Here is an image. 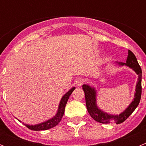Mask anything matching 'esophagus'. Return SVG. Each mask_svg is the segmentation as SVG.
<instances>
[{"label": "esophagus", "mask_w": 146, "mask_h": 146, "mask_svg": "<svg viewBox=\"0 0 146 146\" xmlns=\"http://www.w3.org/2000/svg\"><path fill=\"white\" fill-rule=\"evenodd\" d=\"M85 82H86V80H85L83 78H78V79L76 80L75 84L76 86H78V87H80L81 86H82V85L84 84Z\"/></svg>", "instance_id": "esophagus-1"}]
</instances>
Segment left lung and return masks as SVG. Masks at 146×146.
Segmentation results:
<instances>
[{
	"instance_id": "obj_1",
	"label": "left lung",
	"mask_w": 146,
	"mask_h": 146,
	"mask_svg": "<svg viewBox=\"0 0 146 146\" xmlns=\"http://www.w3.org/2000/svg\"><path fill=\"white\" fill-rule=\"evenodd\" d=\"M120 65H126L133 69L137 74H138V82L136 86V92L135 94V99L134 101L129 104V106L120 115H109L108 113L102 112L96 106V91L94 88L87 85H83L82 89L85 93V97H86V104L88 112L90 115L97 122L102 123H110L115 122L117 124L123 123L129 118L130 115L133 113L134 110L138 106L140 101L142 94V70L139 65L135 55L131 51L129 50V55L126 60V63H119Z\"/></svg>"
}]
</instances>
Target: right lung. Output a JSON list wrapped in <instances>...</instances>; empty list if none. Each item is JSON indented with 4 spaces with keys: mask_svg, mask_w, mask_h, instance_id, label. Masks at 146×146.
<instances>
[{
    "mask_svg": "<svg viewBox=\"0 0 146 146\" xmlns=\"http://www.w3.org/2000/svg\"><path fill=\"white\" fill-rule=\"evenodd\" d=\"M74 89H75V88L73 87L62 97L60 104H59L58 110L57 114L55 115L53 118L48 120V121H45L44 123H39V124L34 125V126H33V125L31 126V125L25 124V126H26L28 129L33 130V131H41V130L49 129L52 128V127H54V126L58 124V123L60 121L62 117H63V115L64 114V110H65V107L67 103V101H68L69 96H70V95L72 94V93L73 92Z\"/></svg>",
    "mask_w": 146,
    "mask_h": 146,
    "instance_id": "add662e5",
    "label": "right lung"
}]
</instances>
